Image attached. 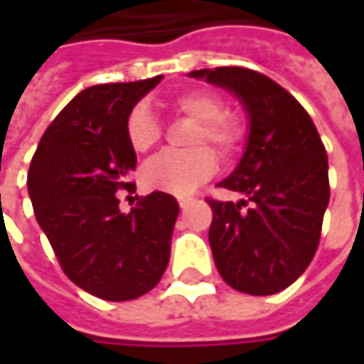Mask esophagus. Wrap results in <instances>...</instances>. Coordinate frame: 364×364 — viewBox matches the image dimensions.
Returning a JSON list of instances; mask_svg holds the SVG:
<instances>
[{
    "label": "esophagus",
    "instance_id": "obj_1",
    "mask_svg": "<svg viewBox=\"0 0 364 364\" xmlns=\"http://www.w3.org/2000/svg\"><path fill=\"white\" fill-rule=\"evenodd\" d=\"M190 203H192V198H190V196H178V204H180V208H186Z\"/></svg>",
    "mask_w": 364,
    "mask_h": 364
}]
</instances>
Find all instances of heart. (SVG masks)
<instances>
[{"mask_svg": "<svg viewBox=\"0 0 364 364\" xmlns=\"http://www.w3.org/2000/svg\"><path fill=\"white\" fill-rule=\"evenodd\" d=\"M174 113L194 121L188 133V151H170L149 160L141 170L147 188L186 194L192 192L217 170V156L206 145L215 147L223 160L239 154L245 141L243 121L229 111L217 92L190 89L166 101ZM125 137L137 154L151 151L161 141V125L146 103H137L125 119Z\"/></svg>", "mask_w": 364, "mask_h": 364, "instance_id": "obj_1", "label": "heart"}]
</instances>
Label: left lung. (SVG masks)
Returning <instances> with one entry per match:
<instances>
[{
	"label": "left lung",
	"mask_w": 364,
	"mask_h": 364,
	"mask_svg": "<svg viewBox=\"0 0 364 364\" xmlns=\"http://www.w3.org/2000/svg\"><path fill=\"white\" fill-rule=\"evenodd\" d=\"M192 77L235 92L251 121L243 160L218 184L247 198H206L215 265L237 291L277 294L306 272L320 243L330 200L324 144L308 111L257 70L217 66L192 70Z\"/></svg>",
	"instance_id": "1"
}]
</instances>
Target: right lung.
<instances>
[{
	"mask_svg": "<svg viewBox=\"0 0 364 364\" xmlns=\"http://www.w3.org/2000/svg\"><path fill=\"white\" fill-rule=\"evenodd\" d=\"M161 77L95 85L54 117L28 172L34 215L66 277L109 301L135 300L158 286L170 261L180 206L166 192L139 198L129 215L115 192L127 182L135 151L125 119Z\"/></svg>",
	"mask_w": 364,
	"mask_h": 364,
	"instance_id": "add662e5",
	"label": "right lung"
}]
</instances>
